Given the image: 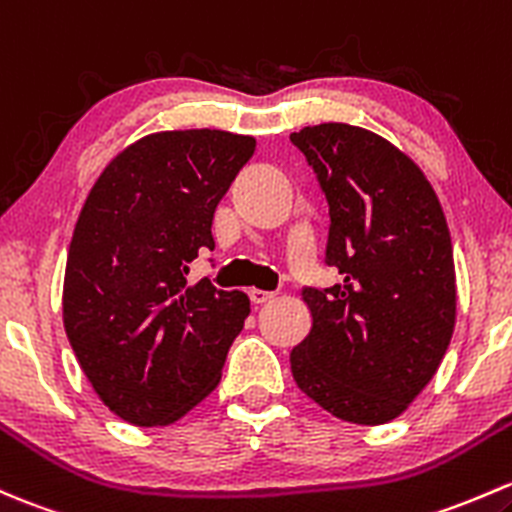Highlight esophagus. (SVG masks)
<instances>
[{"mask_svg": "<svg viewBox=\"0 0 512 512\" xmlns=\"http://www.w3.org/2000/svg\"><path fill=\"white\" fill-rule=\"evenodd\" d=\"M250 299H252V304H267V301H272L274 299V294L272 292H265V289H250Z\"/></svg>", "mask_w": 512, "mask_h": 512, "instance_id": "esophagus-1", "label": "esophagus"}]
</instances>
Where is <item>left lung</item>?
Returning a JSON list of instances; mask_svg holds the SVG:
<instances>
[{
  "mask_svg": "<svg viewBox=\"0 0 512 512\" xmlns=\"http://www.w3.org/2000/svg\"><path fill=\"white\" fill-rule=\"evenodd\" d=\"M328 201L326 262L341 284L304 289L311 331L289 355L306 397L353 424L400 417L427 387L456 324L449 225L402 149L346 122L294 132Z\"/></svg>",
  "mask_w": 512,
  "mask_h": 512,
  "instance_id": "left-lung-1",
  "label": "left lung"
}]
</instances>
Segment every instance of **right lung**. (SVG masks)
I'll return each instance as SVG.
<instances>
[{
    "label": "right lung",
    "instance_id": "right-lung-1",
    "mask_svg": "<svg viewBox=\"0 0 512 512\" xmlns=\"http://www.w3.org/2000/svg\"><path fill=\"white\" fill-rule=\"evenodd\" d=\"M252 152L250 134L154 132L122 149L85 198L63 326L93 390L129 424H174L220 383L250 299L186 274L215 247V206Z\"/></svg>",
    "mask_w": 512,
    "mask_h": 512
}]
</instances>
